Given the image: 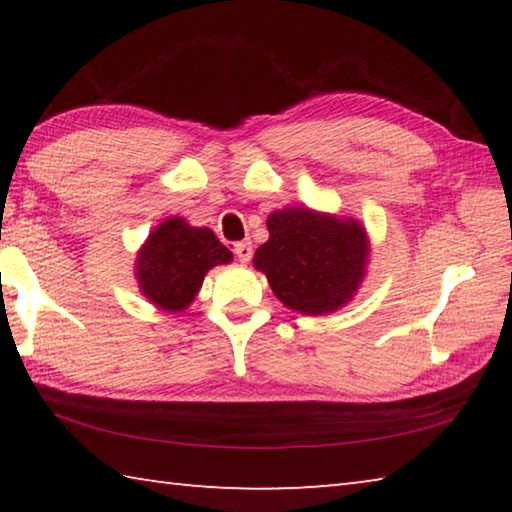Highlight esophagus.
I'll return each instance as SVG.
<instances>
[{"label":"esophagus","instance_id":"1","mask_svg":"<svg viewBox=\"0 0 512 512\" xmlns=\"http://www.w3.org/2000/svg\"><path fill=\"white\" fill-rule=\"evenodd\" d=\"M235 255L239 257V262H248L250 257H253V244L250 241H237L235 244Z\"/></svg>","mask_w":512,"mask_h":512}]
</instances>
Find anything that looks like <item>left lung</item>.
Listing matches in <instances>:
<instances>
[{
    "mask_svg": "<svg viewBox=\"0 0 512 512\" xmlns=\"http://www.w3.org/2000/svg\"><path fill=\"white\" fill-rule=\"evenodd\" d=\"M266 244L253 264L277 298L300 314H327L357 291L368 262V239L357 221L291 207L268 216Z\"/></svg>",
    "mask_w": 512,
    "mask_h": 512,
    "instance_id": "obj_1",
    "label": "left lung"
}]
</instances>
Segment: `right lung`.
I'll return each instance as SVG.
<instances>
[{
	"instance_id": "add662e5",
	"label": "right lung",
	"mask_w": 512,
	"mask_h": 512,
	"mask_svg": "<svg viewBox=\"0 0 512 512\" xmlns=\"http://www.w3.org/2000/svg\"><path fill=\"white\" fill-rule=\"evenodd\" d=\"M230 259L232 253L212 230L192 228L176 216L149 235L137 257V280L153 305L183 311L201 289L205 273Z\"/></svg>"
}]
</instances>
